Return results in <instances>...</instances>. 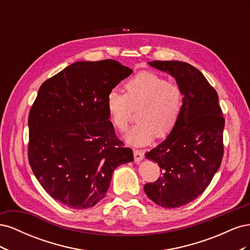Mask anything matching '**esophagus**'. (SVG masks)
Returning a JSON list of instances; mask_svg holds the SVG:
<instances>
[{"label": "esophagus", "instance_id": "34e87169", "mask_svg": "<svg viewBox=\"0 0 250 250\" xmlns=\"http://www.w3.org/2000/svg\"><path fill=\"white\" fill-rule=\"evenodd\" d=\"M133 155L135 163H140L144 158V152L142 150H133Z\"/></svg>", "mask_w": 250, "mask_h": 250}]
</instances>
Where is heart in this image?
Masks as SVG:
<instances>
[{
    "instance_id": "obj_1",
    "label": "heart",
    "mask_w": 250,
    "mask_h": 250,
    "mask_svg": "<svg viewBox=\"0 0 250 250\" xmlns=\"http://www.w3.org/2000/svg\"><path fill=\"white\" fill-rule=\"evenodd\" d=\"M126 94L111 89L106 96V108L112 125L125 131L132 112L137 109L138 124L124 135L134 147L149 145L155 137L165 138L173 130L184 105L181 88L152 72H142L125 83Z\"/></svg>"
}]
</instances>
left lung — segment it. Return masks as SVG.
<instances>
[{"label": "left lung", "mask_w": 250, "mask_h": 250, "mask_svg": "<svg viewBox=\"0 0 250 250\" xmlns=\"http://www.w3.org/2000/svg\"><path fill=\"white\" fill-rule=\"evenodd\" d=\"M148 63L176 80L184 105L170 134L145 154L160 166L162 176L144 190L160 207L179 208L197 198L220 167L224 118L217 92L196 67L177 60Z\"/></svg>", "instance_id": "1"}]
</instances>
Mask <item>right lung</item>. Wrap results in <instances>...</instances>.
Instances as JSON below:
<instances>
[{"instance_id":"1","label":"right lung","mask_w":250,"mask_h":250,"mask_svg":"<svg viewBox=\"0 0 250 250\" xmlns=\"http://www.w3.org/2000/svg\"><path fill=\"white\" fill-rule=\"evenodd\" d=\"M131 73L117 60L77 62L39 89L28 119L29 163L46 192L66 207H94L106 195L117 167L133 162L105 104Z\"/></svg>"}]
</instances>
